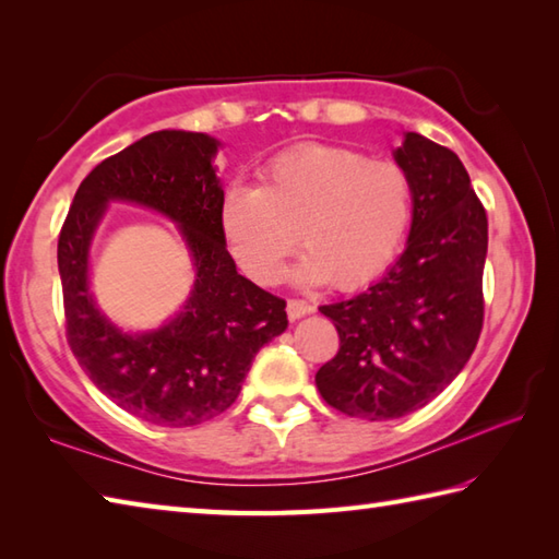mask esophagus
I'll return each instance as SVG.
<instances>
[{
    "label": "esophagus",
    "mask_w": 559,
    "mask_h": 559,
    "mask_svg": "<svg viewBox=\"0 0 559 559\" xmlns=\"http://www.w3.org/2000/svg\"><path fill=\"white\" fill-rule=\"evenodd\" d=\"M286 312H288V317L295 322V319H300V317H305V314L314 312V305L293 298V300H288V305H286Z\"/></svg>",
    "instance_id": "esophagus-1"
}]
</instances>
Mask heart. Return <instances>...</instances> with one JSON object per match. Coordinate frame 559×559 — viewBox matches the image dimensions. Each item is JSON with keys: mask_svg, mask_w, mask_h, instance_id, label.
Instances as JSON below:
<instances>
[{"mask_svg": "<svg viewBox=\"0 0 559 559\" xmlns=\"http://www.w3.org/2000/svg\"><path fill=\"white\" fill-rule=\"evenodd\" d=\"M413 221V185L403 165L346 146L307 144L281 153L259 173L257 189L233 187L221 204V230L249 278L269 286L298 233L295 278L355 290L396 259Z\"/></svg>", "mask_w": 559, "mask_h": 559, "instance_id": "heart-1", "label": "heart"}]
</instances>
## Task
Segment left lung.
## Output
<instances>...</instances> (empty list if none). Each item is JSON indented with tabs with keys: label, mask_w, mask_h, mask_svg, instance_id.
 Here are the masks:
<instances>
[{
	"label": "left lung",
	"mask_w": 559,
	"mask_h": 559,
	"mask_svg": "<svg viewBox=\"0 0 559 559\" xmlns=\"http://www.w3.org/2000/svg\"><path fill=\"white\" fill-rule=\"evenodd\" d=\"M394 158L413 185L406 252L365 293L322 305L338 353L319 394L350 418L394 420L444 391L483 331L488 216L454 151L408 132Z\"/></svg>",
	"instance_id": "8db88e82"
}]
</instances>
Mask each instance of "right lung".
I'll use <instances>...</instances> for the list:
<instances>
[{
  "mask_svg": "<svg viewBox=\"0 0 559 559\" xmlns=\"http://www.w3.org/2000/svg\"><path fill=\"white\" fill-rule=\"evenodd\" d=\"M218 141L163 129L93 168L59 233L67 341L88 379L136 418L189 427L228 411L259 348L288 326L286 300L240 276L221 230ZM108 200H134L181 225L195 288L180 316L146 335L110 325L87 290V249Z\"/></svg>",
  "mask_w": 559,
  "mask_h": 559,
  "instance_id": "add662e5",
  "label": "right lung"
}]
</instances>
